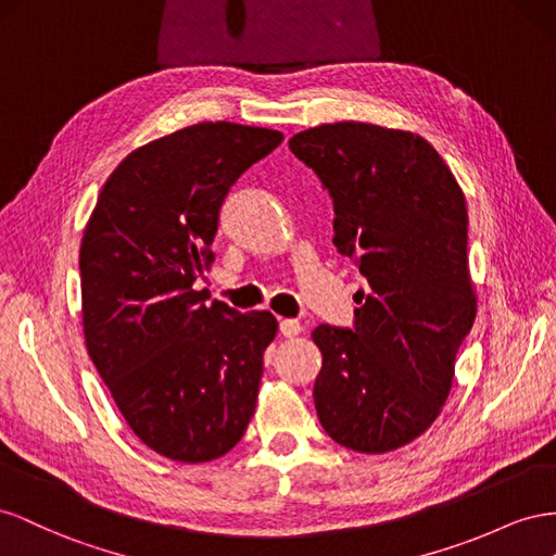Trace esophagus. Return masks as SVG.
<instances>
[{"label": "esophagus", "mask_w": 556, "mask_h": 556, "mask_svg": "<svg viewBox=\"0 0 556 556\" xmlns=\"http://www.w3.org/2000/svg\"><path fill=\"white\" fill-rule=\"evenodd\" d=\"M279 330H281L283 338H295V336H300V332H303V324L295 321V319H281Z\"/></svg>", "instance_id": "1"}]
</instances>
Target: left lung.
<instances>
[{
  "label": "left lung",
  "mask_w": 556,
  "mask_h": 556,
  "mask_svg": "<svg viewBox=\"0 0 556 556\" xmlns=\"http://www.w3.org/2000/svg\"><path fill=\"white\" fill-rule=\"evenodd\" d=\"M289 149L328 190L332 244L368 281L354 328L312 332L324 356L316 415L346 450H399L440 415L478 312L464 190L426 139L403 130L328 123Z\"/></svg>",
  "instance_id": "8db88e82"
}]
</instances>
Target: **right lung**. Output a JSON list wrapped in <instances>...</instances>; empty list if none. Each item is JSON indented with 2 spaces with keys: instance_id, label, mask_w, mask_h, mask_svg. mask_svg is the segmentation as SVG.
<instances>
[{
  "instance_id": "1",
  "label": "right lung",
  "mask_w": 556,
  "mask_h": 556,
  "mask_svg": "<svg viewBox=\"0 0 556 556\" xmlns=\"http://www.w3.org/2000/svg\"><path fill=\"white\" fill-rule=\"evenodd\" d=\"M281 132L198 123L132 151L111 172L84 232L88 354L153 452L202 464L242 440L277 336L269 312H237L195 291L210 269L230 186Z\"/></svg>"
}]
</instances>
